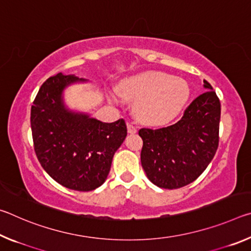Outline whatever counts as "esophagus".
I'll use <instances>...</instances> for the list:
<instances>
[{
    "mask_svg": "<svg viewBox=\"0 0 251 251\" xmlns=\"http://www.w3.org/2000/svg\"><path fill=\"white\" fill-rule=\"evenodd\" d=\"M127 130H128L129 134H135L136 131H137V127L134 124H131V123H128V124H127Z\"/></svg>",
    "mask_w": 251,
    "mask_h": 251,
    "instance_id": "esophagus-1",
    "label": "esophagus"
}]
</instances>
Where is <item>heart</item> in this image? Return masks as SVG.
<instances>
[{"label": "heart", "mask_w": 251, "mask_h": 251, "mask_svg": "<svg viewBox=\"0 0 251 251\" xmlns=\"http://www.w3.org/2000/svg\"><path fill=\"white\" fill-rule=\"evenodd\" d=\"M122 95L136 101L135 112L147 124H164L177 116L190 96L186 80L164 72H145L123 80L120 92L113 91L110 100L120 103Z\"/></svg>", "instance_id": "b5f03b06"}]
</instances>
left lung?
<instances>
[{
  "mask_svg": "<svg viewBox=\"0 0 251 251\" xmlns=\"http://www.w3.org/2000/svg\"><path fill=\"white\" fill-rule=\"evenodd\" d=\"M203 87L208 91L192 101L176 124L139 129L142 166L160 188L176 189L196 180L217 151L220 101L207 80Z\"/></svg>",
  "mask_w": 251,
  "mask_h": 251,
  "instance_id": "obj_1",
  "label": "left lung"
}]
</instances>
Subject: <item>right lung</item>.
<instances>
[{
	"label": "right lung",
	"instance_id": "obj_1",
	"mask_svg": "<svg viewBox=\"0 0 251 251\" xmlns=\"http://www.w3.org/2000/svg\"><path fill=\"white\" fill-rule=\"evenodd\" d=\"M87 82L73 74L52 76L41 86L31 108L34 150L40 164L55 181L78 192L104 184L114 154L127 136L123 118L103 123L65 104L66 88Z\"/></svg>",
	"mask_w": 251,
	"mask_h": 251
}]
</instances>
